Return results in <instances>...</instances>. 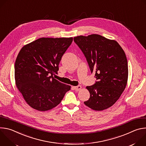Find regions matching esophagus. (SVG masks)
Instances as JSON below:
<instances>
[{
	"instance_id": "obj_1",
	"label": "esophagus",
	"mask_w": 146,
	"mask_h": 146,
	"mask_svg": "<svg viewBox=\"0 0 146 146\" xmlns=\"http://www.w3.org/2000/svg\"><path fill=\"white\" fill-rule=\"evenodd\" d=\"M74 89L76 90V91H79L81 89V86H76V87H73Z\"/></svg>"
}]
</instances>
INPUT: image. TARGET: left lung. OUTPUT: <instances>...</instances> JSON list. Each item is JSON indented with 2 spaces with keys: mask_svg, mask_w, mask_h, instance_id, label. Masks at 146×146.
Returning a JSON list of instances; mask_svg holds the SVG:
<instances>
[{
  "mask_svg": "<svg viewBox=\"0 0 146 146\" xmlns=\"http://www.w3.org/2000/svg\"><path fill=\"white\" fill-rule=\"evenodd\" d=\"M74 41L97 80L94 85L86 87L90 97L84 104L96 111L109 108L119 98L127 84L128 67L125 52L116 41L96 34L74 37Z\"/></svg>",
  "mask_w": 146,
  "mask_h": 146,
  "instance_id": "left-lung-1",
  "label": "left lung"
}]
</instances>
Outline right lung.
<instances>
[{
  "instance_id": "1",
  "label": "right lung",
  "mask_w": 146,
  "mask_h": 146,
  "mask_svg": "<svg viewBox=\"0 0 146 146\" xmlns=\"http://www.w3.org/2000/svg\"><path fill=\"white\" fill-rule=\"evenodd\" d=\"M73 37L40 38L24 46L15 62L19 91L33 109L45 111L60 103L70 86L55 79L59 64Z\"/></svg>"
}]
</instances>
